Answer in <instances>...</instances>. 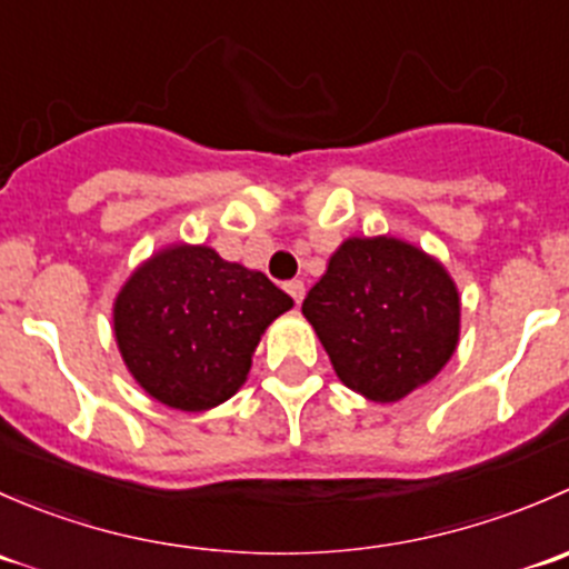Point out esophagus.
<instances>
[{
  "instance_id": "34e87169",
  "label": "esophagus",
  "mask_w": 569,
  "mask_h": 569,
  "mask_svg": "<svg viewBox=\"0 0 569 569\" xmlns=\"http://www.w3.org/2000/svg\"><path fill=\"white\" fill-rule=\"evenodd\" d=\"M286 291H289L291 300H295L297 306H300L302 297H306V283H302V280H289V283H286Z\"/></svg>"
}]
</instances>
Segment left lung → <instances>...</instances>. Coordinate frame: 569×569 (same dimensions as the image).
Returning a JSON list of instances; mask_svg holds the SVG:
<instances>
[{
  "label": "left lung",
  "instance_id": "obj_1",
  "mask_svg": "<svg viewBox=\"0 0 569 569\" xmlns=\"http://www.w3.org/2000/svg\"><path fill=\"white\" fill-rule=\"evenodd\" d=\"M313 325L338 380L371 401L427 386L460 341V295L438 258L393 237H352L308 291Z\"/></svg>",
  "mask_w": 569,
  "mask_h": 569
}]
</instances>
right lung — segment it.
Wrapping results in <instances>:
<instances>
[{"label":"right lung","mask_w":569,"mask_h":569,"mask_svg":"<svg viewBox=\"0 0 569 569\" xmlns=\"http://www.w3.org/2000/svg\"><path fill=\"white\" fill-rule=\"evenodd\" d=\"M291 306L263 272L206 244H170L114 297V341L142 391L203 412L244 386L263 330Z\"/></svg>","instance_id":"add662e5"}]
</instances>
